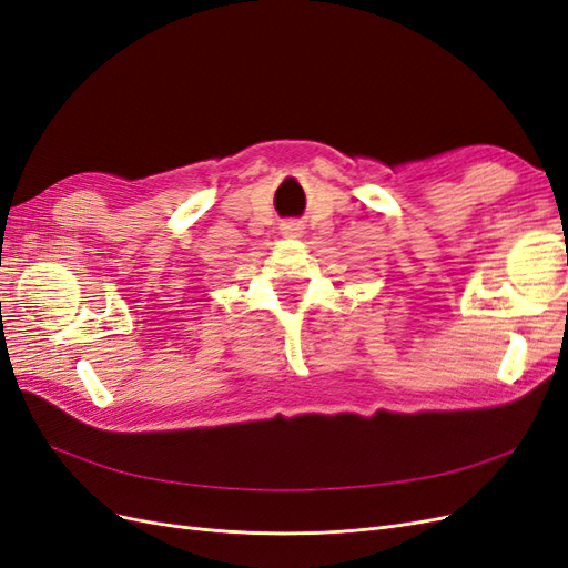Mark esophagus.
<instances>
[{
  "label": "esophagus",
  "instance_id": "obj_1",
  "mask_svg": "<svg viewBox=\"0 0 568 568\" xmlns=\"http://www.w3.org/2000/svg\"><path fill=\"white\" fill-rule=\"evenodd\" d=\"M280 230H282L284 236H301V234H303V225H301V222H296V220L284 222V225H282Z\"/></svg>",
  "mask_w": 568,
  "mask_h": 568
}]
</instances>
